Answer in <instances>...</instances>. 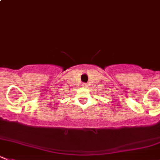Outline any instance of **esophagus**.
<instances>
[{
  "label": "esophagus",
  "instance_id": "1",
  "mask_svg": "<svg viewBox=\"0 0 160 160\" xmlns=\"http://www.w3.org/2000/svg\"><path fill=\"white\" fill-rule=\"evenodd\" d=\"M82 86H83V88H88V85L87 84V83H83V84H82Z\"/></svg>",
  "mask_w": 160,
  "mask_h": 160
}]
</instances>
